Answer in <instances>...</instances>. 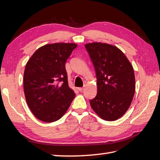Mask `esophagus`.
Wrapping results in <instances>:
<instances>
[{"label": "esophagus", "instance_id": "esophagus-1", "mask_svg": "<svg viewBox=\"0 0 160 160\" xmlns=\"http://www.w3.org/2000/svg\"><path fill=\"white\" fill-rule=\"evenodd\" d=\"M84 89V87H79V88H78V90L79 91H82V90Z\"/></svg>", "mask_w": 160, "mask_h": 160}]
</instances>
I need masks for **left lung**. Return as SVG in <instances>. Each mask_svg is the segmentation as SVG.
I'll list each match as a JSON object with an SVG mask.
<instances>
[{"mask_svg": "<svg viewBox=\"0 0 160 160\" xmlns=\"http://www.w3.org/2000/svg\"><path fill=\"white\" fill-rule=\"evenodd\" d=\"M96 70L98 93L90 100L92 109L102 119L114 121L130 107L135 90L132 64L117 47L107 43L85 45Z\"/></svg>", "mask_w": 160, "mask_h": 160, "instance_id": "8db88e82", "label": "left lung"}]
</instances>
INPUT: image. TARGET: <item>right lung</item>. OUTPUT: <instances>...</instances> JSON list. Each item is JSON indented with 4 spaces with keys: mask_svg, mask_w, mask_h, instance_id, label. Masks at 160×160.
<instances>
[{
    "mask_svg": "<svg viewBox=\"0 0 160 160\" xmlns=\"http://www.w3.org/2000/svg\"><path fill=\"white\" fill-rule=\"evenodd\" d=\"M77 47L75 43L48 44L37 49L24 71L23 87L29 109L38 120H58L75 98L68 84L65 62Z\"/></svg>",
    "mask_w": 160,
    "mask_h": 160,
    "instance_id": "add662e5",
    "label": "right lung"
}]
</instances>
